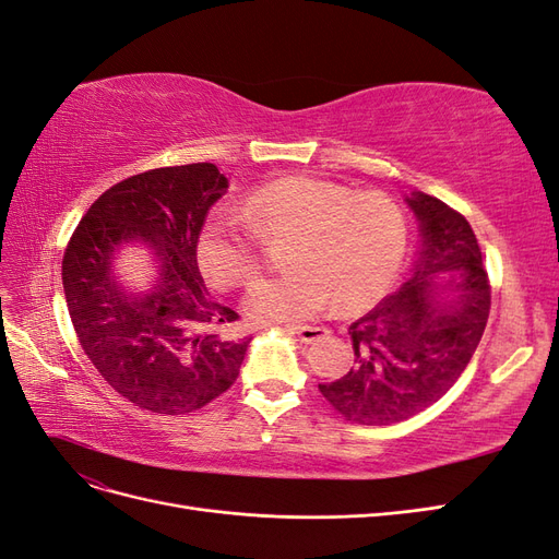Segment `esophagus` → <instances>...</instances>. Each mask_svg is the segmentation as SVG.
Returning <instances> with one entry per match:
<instances>
[{
    "instance_id": "esophagus-1",
    "label": "esophagus",
    "mask_w": 559,
    "mask_h": 559,
    "mask_svg": "<svg viewBox=\"0 0 559 559\" xmlns=\"http://www.w3.org/2000/svg\"><path fill=\"white\" fill-rule=\"evenodd\" d=\"M292 334H296V338L300 343H314V341L324 338L329 334V329H324V326H294Z\"/></svg>"
}]
</instances>
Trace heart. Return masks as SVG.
<instances>
[{
  "mask_svg": "<svg viewBox=\"0 0 559 559\" xmlns=\"http://www.w3.org/2000/svg\"><path fill=\"white\" fill-rule=\"evenodd\" d=\"M286 242L289 273L259 282L245 298L253 322H304L334 300L359 312L397 277L406 251L404 209L385 192H355L334 180L286 176L249 192L233 209L211 211L198 237V263L216 289H237L261 273V247Z\"/></svg>",
  "mask_w": 559,
  "mask_h": 559,
  "instance_id": "obj_1",
  "label": "heart"
}]
</instances>
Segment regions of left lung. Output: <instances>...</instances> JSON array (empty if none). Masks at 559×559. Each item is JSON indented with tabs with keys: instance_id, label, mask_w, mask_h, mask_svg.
<instances>
[{
	"instance_id": "8db88e82",
	"label": "left lung",
	"mask_w": 559,
	"mask_h": 559,
	"mask_svg": "<svg viewBox=\"0 0 559 559\" xmlns=\"http://www.w3.org/2000/svg\"><path fill=\"white\" fill-rule=\"evenodd\" d=\"M406 202L424 237L414 277L350 324L353 367L320 383L324 400L359 426L400 424L447 395L489 320L491 284L471 223L424 192Z\"/></svg>"
}]
</instances>
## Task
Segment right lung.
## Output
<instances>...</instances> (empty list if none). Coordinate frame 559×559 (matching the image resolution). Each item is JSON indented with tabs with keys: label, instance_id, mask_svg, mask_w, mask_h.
Segmentation results:
<instances>
[{
	"label": "right lung",
	"instance_id": "add662e5",
	"mask_svg": "<svg viewBox=\"0 0 559 559\" xmlns=\"http://www.w3.org/2000/svg\"><path fill=\"white\" fill-rule=\"evenodd\" d=\"M228 190L214 164L135 174L105 190L74 228L63 289L74 334L115 392L145 412L180 416L221 397L239 376L247 338H228L239 314L211 300L198 267L209 209ZM131 238L156 249L158 284L131 295L111 251Z\"/></svg>",
	"mask_w": 559,
	"mask_h": 559
}]
</instances>
